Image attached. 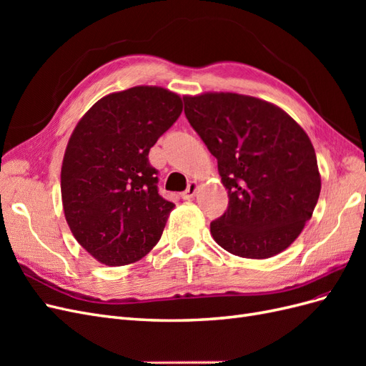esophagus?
I'll return each mask as SVG.
<instances>
[{"mask_svg": "<svg viewBox=\"0 0 366 366\" xmlns=\"http://www.w3.org/2000/svg\"><path fill=\"white\" fill-rule=\"evenodd\" d=\"M197 191H198V183L191 182L189 184H187V189L182 194V197L184 198V200H191V198H194L197 195Z\"/></svg>", "mask_w": 366, "mask_h": 366, "instance_id": "obj_1", "label": "esophagus"}]
</instances>
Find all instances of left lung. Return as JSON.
<instances>
[{"mask_svg":"<svg viewBox=\"0 0 366 366\" xmlns=\"http://www.w3.org/2000/svg\"><path fill=\"white\" fill-rule=\"evenodd\" d=\"M184 114L218 162L227 189L224 215L210 223L232 254L265 259L281 253L312 218L320 194L316 152L284 109L262 99L209 92L184 96Z\"/></svg>","mask_w":366,"mask_h":366,"instance_id":"8db88e82","label":"left lung"}]
</instances>
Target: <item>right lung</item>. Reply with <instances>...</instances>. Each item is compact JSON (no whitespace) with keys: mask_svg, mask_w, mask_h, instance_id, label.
I'll return each mask as SVG.
<instances>
[{"mask_svg":"<svg viewBox=\"0 0 366 366\" xmlns=\"http://www.w3.org/2000/svg\"><path fill=\"white\" fill-rule=\"evenodd\" d=\"M182 112L177 93L139 85L99 99L77 122L61 168L62 206L99 262H136L159 242L175 204L159 194L148 154Z\"/></svg>","mask_w":366,"mask_h":366,"instance_id":"1","label":"right lung"}]
</instances>
